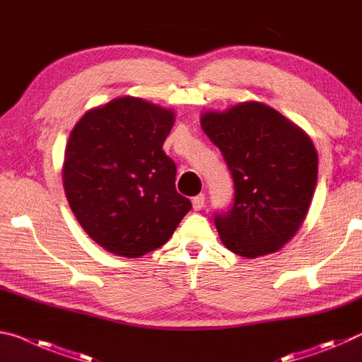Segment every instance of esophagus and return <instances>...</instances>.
Wrapping results in <instances>:
<instances>
[{
    "label": "esophagus",
    "mask_w": 362,
    "mask_h": 362,
    "mask_svg": "<svg viewBox=\"0 0 362 362\" xmlns=\"http://www.w3.org/2000/svg\"><path fill=\"white\" fill-rule=\"evenodd\" d=\"M192 206H194V210H195V211L202 210L204 206H205V195H204V194L195 195V197L192 199Z\"/></svg>",
    "instance_id": "1"
}]
</instances>
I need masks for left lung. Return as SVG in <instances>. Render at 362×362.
<instances>
[{
  "instance_id": "left-lung-1",
  "label": "left lung",
  "mask_w": 362,
  "mask_h": 362,
  "mask_svg": "<svg viewBox=\"0 0 362 362\" xmlns=\"http://www.w3.org/2000/svg\"><path fill=\"white\" fill-rule=\"evenodd\" d=\"M200 125L234 180L233 209L215 216L224 247L245 258L281 250L298 233L315 194L317 152L311 138L258 100L206 110Z\"/></svg>"
}]
</instances>
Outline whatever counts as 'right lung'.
I'll use <instances>...</instances> for the list:
<instances>
[{
  "label": "right lung",
  "mask_w": 362,
  "mask_h": 362,
  "mask_svg": "<svg viewBox=\"0 0 362 362\" xmlns=\"http://www.w3.org/2000/svg\"><path fill=\"white\" fill-rule=\"evenodd\" d=\"M175 112L133 96L85 112L62 165L76 221L104 250L139 258L162 247L192 209L176 192V165L163 152Z\"/></svg>",
  "instance_id": "add662e5"
}]
</instances>
